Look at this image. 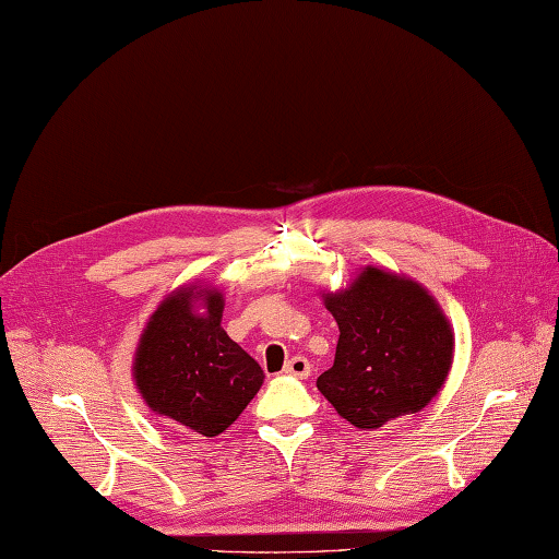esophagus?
Wrapping results in <instances>:
<instances>
[{
    "mask_svg": "<svg viewBox=\"0 0 559 559\" xmlns=\"http://www.w3.org/2000/svg\"><path fill=\"white\" fill-rule=\"evenodd\" d=\"M285 376H293L297 380H307L311 376V364L305 359V356H293V359L285 364Z\"/></svg>",
    "mask_w": 559,
    "mask_h": 559,
    "instance_id": "obj_1",
    "label": "esophagus"
}]
</instances>
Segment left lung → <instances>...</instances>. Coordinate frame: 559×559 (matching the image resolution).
I'll return each instance as SVG.
<instances>
[{"label":"left lung","instance_id":"1","mask_svg":"<svg viewBox=\"0 0 559 559\" xmlns=\"http://www.w3.org/2000/svg\"><path fill=\"white\" fill-rule=\"evenodd\" d=\"M340 337L319 392L359 429L425 408L453 359V333L418 283L368 266L345 293L325 297Z\"/></svg>","mask_w":559,"mask_h":559}]
</instances>
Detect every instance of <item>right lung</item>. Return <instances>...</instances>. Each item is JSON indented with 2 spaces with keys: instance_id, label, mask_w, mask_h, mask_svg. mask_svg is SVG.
I'll list each match as a JSON object with an SVG mask.
<instances>
[{
  "instance_id": "obj_1",
  "label": "right lung",
  "mask_w": 559,
  "mask_h": 559,
  "mask_svg": "<svg viewBox=\"0 0 559 559\" xmlns=\"http://www.w3.org/2000/svg\"><path fill=\"white\" fill-rule=\"evenodd\" d=\"M193 290L181 288L157 307L141 335L134 378L155 413L217 437L260 392L264 370L222 331V295ZM198 298L205 314L194 311Z\"/></svg>"
}]
</instances>
